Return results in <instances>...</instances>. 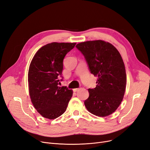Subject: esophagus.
<instances>
[{
  "instance_id": "obj_1",
  "label": "esophagus",
  "mask_w": 150,
  "mask_h": 150,
  "mask_svg": "<svg viewBox=\"0 0 150 150\" xmlns=\"http://www.w3.org/2000/svg\"><path fill=\"white\" fill-rule=\"evenodd\" d=\"M79 88H74L73 89V91L74 92H77V91H79Z\"/></svg>"
}]
</instances>
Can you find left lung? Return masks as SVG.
<instances>
[{
	"instance_id": "left-lung-1",
	"label": "left lung",
	"mask_w": 150,
	"mask_h": 150,
	"mask_svg": "<svg viewBox=\"0 0 150 150\" xmlns=\"http://www.w3.org/2000/svg\"><path fill=\"white\" fill-rule=\"evenodd\" d=\"M76 47L84 57L90 72L98 77L96 87L88 90L86 108L96 116H109L120 105L126 86L120 53L112 44L101 40L83 42Z\"/></svg>"
}]
</instances>
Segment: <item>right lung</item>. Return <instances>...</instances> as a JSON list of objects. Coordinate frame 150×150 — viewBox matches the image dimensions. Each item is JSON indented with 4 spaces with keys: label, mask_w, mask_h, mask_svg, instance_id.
Instances as JSON below:
<instances>
[{
    "label": "right lung",
    "mask_w": 150,
    "mask_h": 150,
    "mask_svg": "<svg viewBox=\"0 0 150 150\" xmlns=\"http://www.w3.org/2000/svg\"><path fill=\"white\" fill-rule=\"evenodd\" d=\"M76 43L48 44L36 52L29 66L28 83L34 108L44 117L53 119L65 112L73 96L67 86L59 87L63 59Z\"/></svg>",
    "instance_id": "1"
}]
</instances>
